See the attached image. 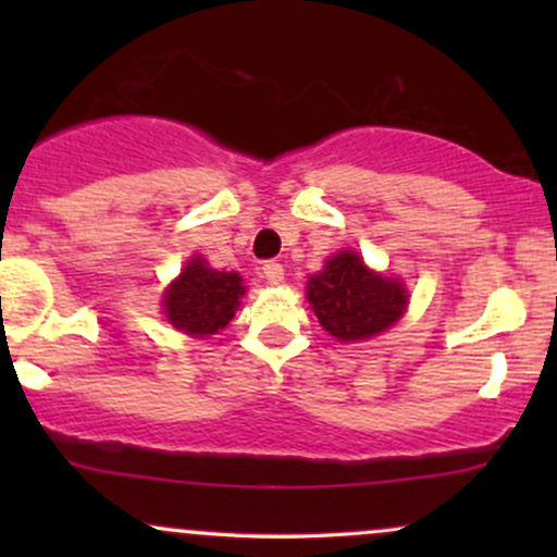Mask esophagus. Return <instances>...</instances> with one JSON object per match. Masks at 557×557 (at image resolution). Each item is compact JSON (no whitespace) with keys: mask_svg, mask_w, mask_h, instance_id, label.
Listing matches in <instances>:
<instances>
[{"mask_svg":"<svg viewBox=\"0 0 557 557\" xmlns=\"http://www.w3.org/2000/svg\"><path fill=\"white\" fill-rule=\"evenodd\" d=\"M261 274H264L267 283H272V285H280L285 280V270L280 261H267V264L261 267Z\"/></svg>","mask_w":557,"mask_h":557,"instance_id":"esophagus-1","label":"esophagus"}]
</instances>
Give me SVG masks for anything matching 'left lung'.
<instances>
[{
  "instance_id": "8db88e82",
  "label": "left lung",
  "mask_w": 557,
  "mask_h": 557,
  "mask_svg": "<svg viewBox=\"0 0 557 557\" xmlns=\"http://www.w3.org/2000/svg\"><path fill=\"white\" fill-rule=\"evenodd\" d=\"M311 309L337 341H367L395 324L406 309V287L398 280L367 270L356 251H341L309 280Z\"/></svg>"
}]
</instances>
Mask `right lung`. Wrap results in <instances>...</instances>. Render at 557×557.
<instances>
[{
  "label": "right lung",
  "instance_id": "1",
  "mask_svg": "<svg viewBox=\"0 0 557 557\" xmlns=\"http://www.w3.org/2000/svg\"><path fill=\"white\" fill-rule=\"evenodd\" d=\"M246 293L238 272H216L203 259H190L164 293V311L188 335H214L235 317Z\"/></svg>",
  "mask_w": 557,
  "mask_h": 557
}]
</instances>
